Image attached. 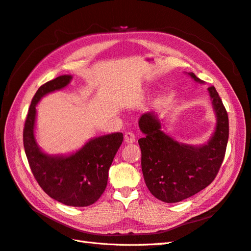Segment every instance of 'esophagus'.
<instances>
[{"mask_svg": "<svg viewBox=\"0 0 251 251\" xmlns=\"http://www.w3.org/2000/svg\"><path fill=\"white\" fill-rule=\"evenodd\" d=\"M136 140L135 135L132 132H126L125 134V142L126 143H134Z\"/></svg>", "mask_w": 251, "mask_h": 251, "instance_id": "1", "label": "esophagus"}]
</instances>
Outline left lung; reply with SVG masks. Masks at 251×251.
Returning a JSON list of instances; mask_svg holds the SVG:
<instances>
[{
    "label": "left lung",
    "mask_w": 251,
    "mask_h": 251,
    "mask_svg": "<svg viewBox=\"0 0 251 251\" xmlns=\"http://www.w3.org/2000/svg\"><path fill=\"white\" fill-rule=\"evenodd\" d=\"M187 74L204 83L193 72ZM207 90L217 125L210 139L202 146L182 143L165 134L154 111L139 118L144 134L138 140L143 178L151 194L165 203L180 202L199 193L214 181L221 168L229 135L228 115L215 87Z\"/></svg>",
    "instance_id": "1"
}]
</instances>
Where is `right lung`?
<instances>
[{
  "label": "right lung",
  "instance_id": "add662e5",
  "mask_svg": "<svg viewBox=\"0 0 251 251\" xmlns=\"http://www.w3.org/2000/svg\"><path fill=\"white\" fill-rule=\"evenodd\" d=\"M71 79V75H62L36 91L25 121L23 140L30 169L43 191L65 205L83 207L95 203L104 192L109 169L124 135L112 133L90 139L70 155L44 153L34 136L36 104L45 95L67 87Z\"/></svg>",
  "mask_w": 251,
  "mask_h": 251
}]
</instances>
